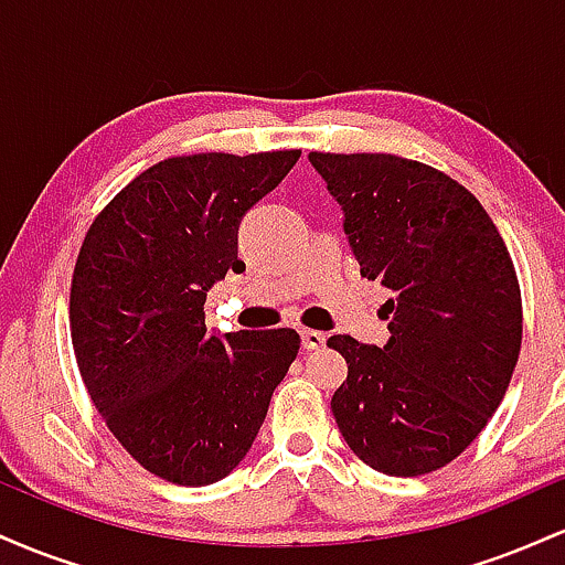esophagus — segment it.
Returning <instances> with one entry per match:
<instances>
[{
  "mask_svg": "<svg viewBox=\"0 0 565 565\" xmlns=\"http://www.w3.org/2000/svg\"><path fill=\"white\" fill-rule=\"evenodd\" d=\"M300 337H302L305 350H319V348H323V342H327V334L316 332V329H302Z\"/></svg>",
  "mask_w": 565,
  "mask_h": 565,
  "instance_id": "obj_1",
  "label": "esophagus"
}]
</instances>
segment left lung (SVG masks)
I'll list each match as a JSON object with an SVG mask.
<instances>
[{"mask_svg": "<svg viewBox=\"0 0 565 565\" xmlns=\"http://www.w3.org/2000/svg\"><path fill=\"white\" fill-rule=\"evenodd\" d=\"M345 212L361 276L391 291L385 348L348 334L332 395L345 444L385 476L457 459L502 404L523 337L521 287L497 225L465 185L393 153H310Z\"/></svg>", "mask_w": 565, "mask_h": 565, "instance_id": "8db88e82", "label": "left lung"}]
</instances>
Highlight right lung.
Listing matches in <instances>:
<instances>
[{
	"instance_id": "right-lung-1",
	"label": "right lung",
	"mask_w": 565,
	"mask_h": 565,
	"mask_svg": "<svg viewBox=\"0 0 565 565\" xmlns=\"http://www.w3.org/2000/svg\"><path fill=\"white\" fill-rule=\"evenodd\" d=\"M300 151L172 157L89 225L71 278L84 387L135 462L178 486L225 478L255 444L300 350L295 329L212 334L204 302L242 274L238 223Z\"/></svg>"
}]
</instances>
